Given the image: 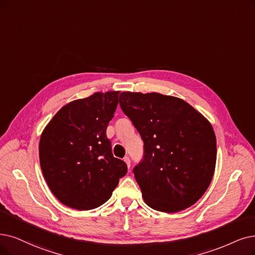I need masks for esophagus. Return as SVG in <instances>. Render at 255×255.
<instances>
[{"mask_svg":"<svg viewBox=\"0 0 255 255\" xmlns=\"http://www.w3.org/2000/svg\"><path fill=\"white\" fill-rule=\"evenodd\" d=\"M124 161L127 163L128 167H130V160H129L128 157H125V158H124Z\"/></svg>","mask_w":255,"mask_h":255,"instance_id":"1","label":"esophagus"}]
</instances>
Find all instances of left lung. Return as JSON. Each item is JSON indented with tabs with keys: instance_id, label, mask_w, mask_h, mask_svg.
I'll list each match as a JSON object with an SVG mask.
<instances>
[{
	"instance_id": "8db88e82",
	"label": "left lung",
	"mask_w": 255,
	"mask_h": 255,
	"mask_svg": "<svg viewBox=\"0 0 255 255\" xmlns=\"http://www.w3.org/2000/svg\"><path fill=\"white\" fill-rule=\"evenodd\" d=\"M119 104L144 142V158L133 172L146 204L174 213L205 193L217 162L210 122L181 98L122 92Z\"/></svg>"
}]
</instances>
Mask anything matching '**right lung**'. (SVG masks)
<instances>
[{
	"mask_svg": "<svg viewBox=\"0 0 255 255\" xmlns=\"http://www.w3.org/2000/svg\"><path fill=\"white\" fill-rule=\"evenodd\" d=\"M120 91L96 92L60 109L39 139V163L55 198L64 205L90 210L106 203L128 166L112 154L106 130Z\"/></svg>",
	"mask_w": 255,
	"mask_h": 255,
	"instance_id": "right-lung-1",
	"label": "right lung"
}]
</instances>
